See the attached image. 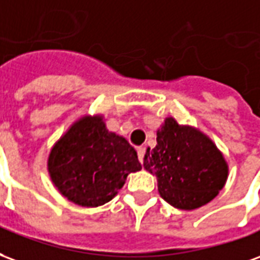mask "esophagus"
Returning a JSON list of instances; mask_svg holds the SVG:
<instances>
[{"mask_svg": "<svg viewBox=\"0 0 260 260\" xmlns=\"http://www.w3.org/2000/svg\"><path fill=\"white\" fill-rule=\"evenodd\" d=\"M137 153H138V159H140V162H143L144 155H145V148H144V147H138Z\"/></svg>", "mask_w": 260, "mask_h": 260, "instance_id": "34e87169", "label": "esophagus"}]
</instances>
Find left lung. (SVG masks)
<instances>
[{
  "label": "left lung",
  "instance_id": "8db88e82",
  "mask_svg": "<svg viewBox=\"0 0 260 260\" xmlns=\"http://www.w3.org/2000/svg\"><path fill=\"white\" fill-rule=\"evenodd\" d=\"M144 168L158 179L160 197L177 209L206 205L224 187L229 168L212 140L190 126L168 117L148 148Z\"/></svg>",
  "mask_w": 260,
  "mask_h": 260
}]
</instances>
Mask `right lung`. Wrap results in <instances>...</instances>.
<instances>
[{
    "mask_svg": "<svg viewBox=\"0 0 260 260\" xmlns=\"http://www.w3.org/2000/svg\"><path fill=\"white\" fill-rule=\"evenodd\" d=\"M141 170L126 138L108 132L101 116H84L62 136L48 158L51 180L77 205L95 208L117 194L128 173Z\"/></svg>",
    "mask_w": 260,
    "mask_h": 260,
    "instance_id": "obj_1",
    "label": "right lung"
}]
</instances>
